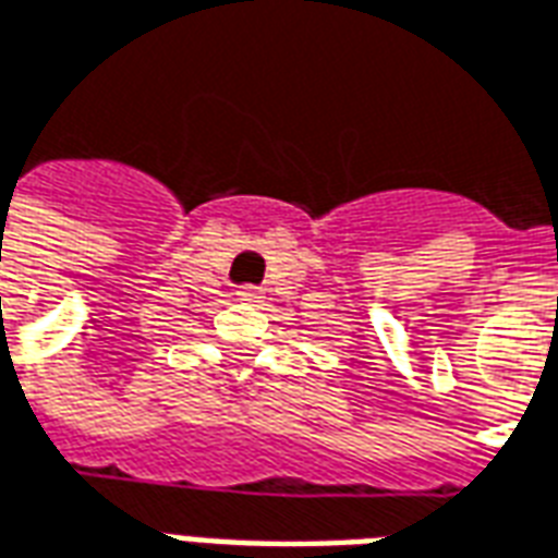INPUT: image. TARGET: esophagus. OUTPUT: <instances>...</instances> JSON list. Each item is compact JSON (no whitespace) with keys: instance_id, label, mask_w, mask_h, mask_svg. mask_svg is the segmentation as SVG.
Here are the masks:
<instances>
[{"instance_id":"34e87169","label":"esophagus","mask_w":558,"mask_h":558,"mask_svg":"<svg viewBox=\"0 0 558 558\" xmlns=\"http://www.w3.org/2000/svg\"><path fill=\"white\" fill-rule=\"evenodd\" d=\"M235 295H239L242 302H259V299H263V290L247 283V287H239V290H235Z\"/></svg>"}]
</instances>
